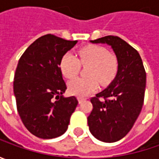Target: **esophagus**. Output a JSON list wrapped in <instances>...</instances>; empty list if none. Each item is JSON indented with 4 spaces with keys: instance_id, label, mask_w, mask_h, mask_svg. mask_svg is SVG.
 <instances>
[{
    "instance_id": "1",
    "label": "esophagus",
    "mask_w": 159,
    "mask_h": 159,
    "mask_svg": "<svg viewBox=\"0 0 159 159\" xmlns=\"http://www.w3.org/2000/svg\"><path fill=\"white\" fill-rule=\"evenodd\" d=\"M85 100H86L85 98H82V97H78V101H79L80 103H81V102L85 101Z\"/></svg>"
}]
</instances>
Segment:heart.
<instances>
[{
	"mask_svg": "<svg viewBox=\"0 0 159 159\" xmlns=\"http://www.w3.org/2000/svg\"><path fill=\"white\" fill-rule=\"evenodd\" d=\"M79 59L70 53H66L60 60V70L67 79L78 75L80 66L89 65V78H76L68 84V90L71 95L86 96L98 89L99 81L107 86L112 82L119 71V61L105 48L99 45H88L78 51Z\"/></svg>",
	"mask_w": 159,
	"mask_h": 159,
	"instance_id": "obj_1",
	"label": "heart"
}]
</instances>
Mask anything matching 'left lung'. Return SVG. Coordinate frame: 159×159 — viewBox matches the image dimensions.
Returning <instances> with one entry per match:
<instances>
[{
    "label": "left lung",
    "mask_w": 159,
    "mask_h": 159,
    "mask_svg": "<svg viewBox=\"0 0 159 159\" xmlns=\"http://www.w3.org/2000/svg\"><path fill=\"white\" fill-rule=\"evenodd\" d=\"M111 46L119 61L115 80L90 101L88 117L91 134L99 141L115 143L125 137L135 123L143 105L146 71L138 51L118 36L91 40Z\"/></svg>",
    "instance_id": "obj_1"
}]
</instances>
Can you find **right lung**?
Wrapping results in <instances>:
<instances>
[{
	"label": "right lung",
	"instance_id": "obj_1",
	"mask_svg": "<svg viewBox=\"0 0 159 159\" xmlns=\"http://www.w3.org/2000/svg\"><path fill=\"white\" fill-rule=\"evenodd\" d=\"M77 40L53 34L40 37L18 61L14 77V95L22 122L31 134L52 139L65 133L78 105L75 96L64 97L66 85L59 64Z\"/></svg>",
	"mask_w": 159,
	"mask_h": 159
}]
</instances>
